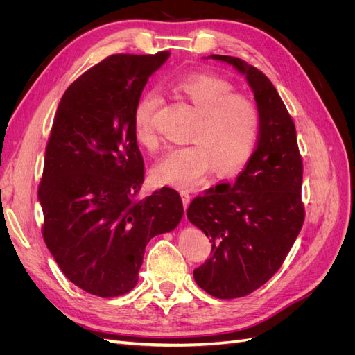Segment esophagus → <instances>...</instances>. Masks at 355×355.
<instances>
[{"mask_svg":"<svg viewBox=\"0 0 355 355\" xmlns=\"http://www.w3.org/2000/svg\"><path fill=\"white\" fill-rule=\"evenodd\" d=\"M180 198H182V202H184V209L187 210V209H188V206H189L191 196L188 194L187 191H182V192H180Z\"/></svg>","mask_w":355,"mask_h":355,"instance_id":"obj_1","label":"esophagus"}]
</instances>
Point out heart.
<instances>
[{"label": "heart", "instance_id": "b5f03b06", "mask_svg": "<svg viewBox=\"0 0 355 355\" xmlns=\"http://www.w3.org/2000/svg\"><path fill=\"white\" fill-rule=\"evenodd\" d=\"M173 89L198 112L191 132V144L171 148L154 166V178L163 185L194 188L213 166L220 175L239 171L250 159L259 137V112L244 96L234 94L232 84L213 75L194 73L180 78ZM161 105L155 90L137 101L133 132L137 142L154 148L158 139L154 118Z\"/></svg>", "mask_w": 355, "mask_h": 355}]
</instances>
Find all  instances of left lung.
<instances>
[{"label":"left lung","instance_id":"8db88e82","mask_svg":"<svg viewBox=\"0 0 355 355\" xmlns=\"http://www.w3.org/2000/svg\"><path fill=\"white\" fill-rule=\"evenodd\" d=\"M239 71L254 94L259 137L234 184L207 189L189 204L187 216L207 235L211 254L196 283L218 299L252 293L280 270L302 228V158L296 128L265 73L232 56L210 55Z\"/></svg>","mask_w":355,"mask_h":355}]
</instances>
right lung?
Listing matches in <instances>:
<instances>
[{
	"mask_svg": "<svg viewBox=\"0 0 355 355\" xmlns=\"http://www.w3.org/2000/svg\"><path fill=\"white\" fill-rule=\"evenodd\" d=\"M168 58H106L69 85L53 121L38 188L42 235L68 280L96 296L130 292L149 240L184 216L180 196L167 187L135 201L145 178L135 106Z\"/></svg>",
	"mask_w": 355,
	"mask_h": 355,
	"instance_id": "1",
	"label": "right lung"
}]
</instances>
